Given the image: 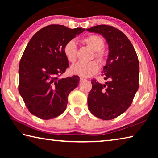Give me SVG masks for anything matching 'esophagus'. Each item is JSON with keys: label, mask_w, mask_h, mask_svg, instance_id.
Returning <instances> with one entry per match:
<instances>
[{"label": "esophagus", "mask_w": 158, "mask_h": 158, "mask_svg": "<svg viewBox=\"0 0 158 158\" xmlns=\"http://www.w3.org/2000/svg\"><path fill=\"white\" fill-rule=\"evenodd\" d=\"M84 80H85V79L84 78V77H80V81H83Z\"/></svg>", "instance_id": "esophagus-1"}]
</instances>
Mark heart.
<instances>
[{
    "label": "heart",
    "mask_w": 158,
    "mask_h": 158,
    "mask_svg": "<svg viewBox=\"0 0 158 158\" xmlns=\"http://www.w3.org/2000/svg\"><path fill=\"white\" fill-rule=\"evenodd\" d=\"M83 44L87 45L95 51V57L103 63L105 60V54L103 49L105 47V41L101 37L97 35H90L81 39ZM63 52L65 57L69 63H74L77 60V47L74 40H69L64 45ZM100 65L95 60L90 61L89 63L79 62L72 66L70 72L72 74L81 77H89L94 75L99 70Z\"/></svg>",
    "instance_id": "1"
}]
</instances>
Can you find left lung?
Here are the masks:
<instances>
[{
	"mask_svg": "<svg viewBox=\"0 0 158 158\" xmlns=\"http://www.w3.org/2000/svg\"><path fill=\"white\" fill-rule=\"evenodd\" d=\"M87 31L102 35L109 45V56L102 71L108 81L102 84L92 79L88 97L91 114L108 121L124 113L132 102L139 89L138 57L130 40L118 29L98 25Z\"/></svg>",
	"mask_w": 158,
	"mask_h": 158,
	"instance_id": "obj_1",
	"label": "left lung"
}]
</instances>
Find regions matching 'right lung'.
Returning a JSON list of instances; mask_svg holds the SVG:
<instances>
[{
  "label": "right lung",
  "mask_w": 158,
  "mask_h": 158,
  "mask_svg": "<svg viewBox=\"0 0 158 158\" xmlns=\"http://www.w3.org/2000/svg\"><path fill=\"white\" fill-rule=\"evenodd\" d=\"M84 31L49 25L29 41L19 67V92L32 114L49 120L65 111L69 93L78 85L79 77L59 78L69 66L63 47Z\"/></svg>",
  "instance_id": "1"
}]
</instances>
